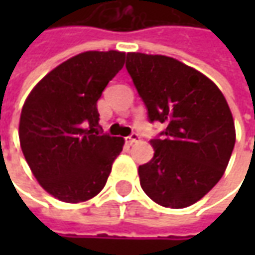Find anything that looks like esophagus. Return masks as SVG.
<instances>
[{
  "instance_id": "1",
  "label": "esophagus",
  "mask_w": 255,
  "mask_h": 255,
  "mask_svg": "<svg viewBox=\"0 0 255 255\" xmlns=\"http://www.w3.org/2000/svg\"><path fill=\"white\" fill-rule=\"evenodd\" d=\"M138 139H139L138 133L132 132V133H131V135H129V136H127V138H126V140H127V143L132 144V143H135V142H136Z\"/></svg>"
}]
</instances>
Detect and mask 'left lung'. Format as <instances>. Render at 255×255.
Listing matches in <instances>:
<instances>
[{"instance_id":"8db88e82","label":"left lung","mask_w":255,"mask_h":255,"mask_svg":"<svg viewBox=\"0 0 255 255\" xmlns=\"http://www.w3.org/2000/svg\"><path fill=\"white\" fill-rule=\"evenodd\" d=\"M133 86L150 123L165 129L150 144L153 158L139 165L140 186L150 199L187 208L217 184L235 146L230 106L216 84L175 58L127 53Z\"/></svg>"}]
</instances>
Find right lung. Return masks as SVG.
Instances as JSON below:
<instances>
[{"label":"right lung","mask_w":255,"mask_h":255,"mask_svg":"<svg viewBox=\"0 0 255 255\" xmlns=\"http://www.w3.org/2000/svg\"><path fill=\"white\" fill-rule=\"evenodd\" d=\"M126 53L84 52L60 64L27 97L20 146L50 195L84 202L105 187L124 139L102 132L97 101L124 65Z\"/></svg>","instance_id":"1"}]
</instances>
